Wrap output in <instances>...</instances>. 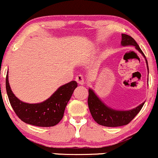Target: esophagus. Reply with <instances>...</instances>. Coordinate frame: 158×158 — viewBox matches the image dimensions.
Returning a JSON list of instances; mask_svg holds the SVG:
<instances>
[{
	"instance_id": "34e87169",
	"label": "esophagus",
	"mask_w": 158,
	"mask_h": 158,
	"mask_svg": "<svg viewBox=\"0 0 158 158\" xmlns=\"http://www.w3.org/2000/svg\"><path fill=\"white\" fill-rule=\"evenodd\" d=\"M76 81L77 82V84H81V85H83L84 84V77H83L81 74H78L76 77Z\"/></svg>"
}]
</instances>
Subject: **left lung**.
<instances>
[{
	"label": "left lung",
	"mask_w": 158,
	"mask_h": 158,
	"mask_svg": "<svg viewBox=\"0 0 158 158\" xmlns=\"http://www.w3.org/2000/svg\"><path fill=\"white\" fill-rule=\"evenodd\" d=\"M122 45H134L136 49H138L145 58L143 52L140 48L135 40L130 35L126 34H122ZM146 59V58H145ZM148 64V61L146 60ZM89 96L87 99L89 110L92 115L93 118L97 122L98 124L106 127H118L127 125L139 113L140 110L144 106V103H141L139 106L128 111H118L115 110L110 107L106 106L94 92L91 89H89Z\"/></svg>",
	"instance_id": "8db88e82"
}]
</instances>
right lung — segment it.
<instances>
[{
  "mask_svg": "<svg viewBox=\"0 0 158 158\" xmlns=\"http://www.w3.org/2000/svg\"><path fill=\"white\" fill-rule=\"evenodd\" d=\"M77 87L76 81H71L60 87L45 101L30 104L20 101L15 97L10 87L8 74L6 77V94L14 111L23 122L40 127H51L61 121L68 102Z\"/></svg>",
  "mask_w": 158,
  "mask_h": 158,
  "instance_id": "right-lung-1",
  "label": "right lung"
}]
</instances>
